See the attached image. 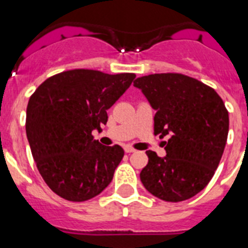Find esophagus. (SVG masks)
<instances>
[{
    "mask_svg": "<svg viewBox=\"0 0 248 248\" xmlns=\"http://www.w3.org/2000/svg\"><path fill=\"white\" fill-rule=\"evenodd\" d=\"M124 152H126V154H132V152H135V148L130 147V146H126V147H124Z\"/></svg>",
    "mask_w": 248,
    "mask_h": 248,
    "instance_id": "esophagus-1",
    "label": "esophagus"
}]
</instances>
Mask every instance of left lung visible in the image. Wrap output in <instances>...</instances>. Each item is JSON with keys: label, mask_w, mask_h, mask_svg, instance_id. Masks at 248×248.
Instances as JSON below:
<instances>
[{"label": "left lung", "mask_w": 248, "mask_h": 248, "mask_svg": "<svg viewBox=\"0 0 248 248\" xmlns=\"http://www.w3.org/2000/svg\"><path fill=\"white\" fill-rule=\"evenodd\" d=\"M156 109L154 131L166 156L147 151L140 173L148 192L167 202L188 200L207 186L225 150L228 111L218 93L182 73H155L133 82Z\"/></svg>", "instance_id": "left-lung-1"}]
</instances>
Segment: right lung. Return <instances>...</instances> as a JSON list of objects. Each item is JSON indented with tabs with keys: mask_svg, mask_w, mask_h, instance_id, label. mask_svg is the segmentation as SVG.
Returning a JSON list of instances; mask_svg holds the SVG:
<instances>
[{
	"mask_svg": "<svg viewBox=\"0 0 248 248\" xmlns=\"http://www.w3.org/2000/svg\"><path fill=\"white\" fill-rule=\"evenodd\" d=\"M135 77L70 70L47 78L32 93L26 112L27 140L41 176L56 195L82 202L108 186L124 152L118 145H101L92 131L106 124L107 109Z\"/></svg>",
	"mask_w": 248,
	"mask_h": 248,
	"instance_id": "1",
	"label": "right lung"
}]
</instances>
